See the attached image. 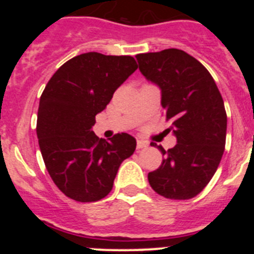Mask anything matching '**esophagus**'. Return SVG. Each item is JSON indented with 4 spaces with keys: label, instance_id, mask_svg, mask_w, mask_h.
Listing matches in <instances>:
<instances>
[{
    "label": "esophagus",
    "instance_id": "esophagus-1",
    "mask_svg": "<svg viewBox=\"0 0 254 254\" xmlns=\"http://www.w3.org/2000/svg\"><path fill=\"white\" fill-rule=\"evenodd\" d=\"M149 146V142L147 141H143V140H137V149H146Z\"/></svg>",
    "mask_w": 254,
    "mask_h": 254
}]
</instances>
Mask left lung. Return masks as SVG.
<instances>
[{
	"label": "left lung",
	"instance_id": "left-lung-1",
	"mask_svg": "<svg viewBox=\"0 0 254 254\" xmlns=\"http://www.w3.org/2000/svg\"><path fill=\"white\" fill-rule=\"evenodd\" d=\"M147 81L159 86L161 107L177 145L161 146L160 168L149 173V183L160 196L190 199L207 186L223 158L226 112L223 98L201 62L181 49L136 56ZM154 146V145H152Z\"/></svg>",
	"mask_w": 254,
	"mask_h": 254
}]
</instances>
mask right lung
Listing matches in <instances>:
<instances>
[{
  "mask_svg": "<svg viewBox=\"0 0 254 254\" xmlns=\"http://www.w3.org/2000/svg\"><path fill=\"white\" fill-rule=\"evenodd\" d=\"M137 69L131 56L96 52L71 58L56 71L40 96L37 134L52 181L78 202L104 198L123 160L136 149L128 133L109 141L93 132L95 116Z\"/></svg>",
  "mask_w": 254,
  "mask_h": 254,
  "instance_id": "add662e5",
  "label": "right lung"
}]
</instances>
